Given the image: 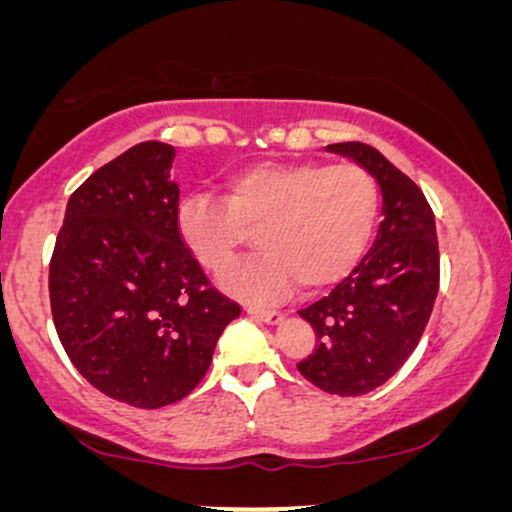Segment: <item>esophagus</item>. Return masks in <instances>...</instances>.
Here are the masks:
<instances>
[{
	"instance_id": "1",
	"label": "esophagus",
	"mask_w": 512,
	"mask_h": 512,
	"mask_svg": "<svg viewBox=\"0 0 512 512\" xmlns=\"http://www.w3.org/2000/svg\"><path fill=\"white\" fill-rule=\"evenodd\" d=\"M251 317H254L256 321H265V324H279V321L284 319V314L282 312H277V310H256V307H251V310H247Z\"/></svg>"
}]
</instances>
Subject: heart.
Returning <instances> with one entry per match:
<instances>
[{
	"label": "heart",
	"instance_id": "heart-1",
	"mask_svg": "<svg viewBox=\"0 0 512 512\" xmlns=\"http://www.w3.org/2000/svg\"><path fill=\"white\" fill-rule=\"evenodd\" d=\"M223 198L191 193L177 226L202 268L221 275L258 230L263 254L228 272L226 289L244 300L303 293L338 284L373 242L380 186L354 163H256L230 172Z\"/></svg>",
	"mask_w": 512,
	"mask_h": 512
}]
</instances>
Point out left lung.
<instances>
[{
  "instance_id": "obj_1",
  "label": "left lung",
  "mask_w": 512,
  "mask_h": 512,
  "mask_svg": "<svg viewBox=\"0 0 512 512\" xmlns=\"http://www.w3.org/2000/svg\"><path fill=\"white\" fill-rule=\"evenodd\" d=\"M326 149L373 174L384 219L352 275L298 312L317 333V347L298 370L328 394L361 396L398 373L429 324L440 282L436 219L415 181L373 146Z\"/></svg>"
}]
</instances>
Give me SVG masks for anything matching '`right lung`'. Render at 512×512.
<instances>
[{"mask_svg":"<svg viewBox=\"0 0 512 512\" xmlns=\"http://www.w3.org/2000/svg\"><path fill=\"white\" fill-rule=\"evenodd\" d=\"M174 146L135 144L67 202L48 293L76 370L114 401L156 410L191 394L240 305L179 235Z\"/></svg>","mask_w":512,"mask_h":512,"instance_id":"right-lung-1","label":"right lung"}]
</instances>
